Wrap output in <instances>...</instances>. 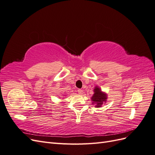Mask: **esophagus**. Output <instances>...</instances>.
I'll list each match as a JSON object with an SVG mask.
<instances>
[{
    "mask_svg": "<svg viewBox=\"0 0 155 155\" xmlns=\"http://www.w3.org/2000/svg\"><path fill=\"white\" fill-rule=\"evenodd\" d=\"M78 94H83V90H81V89H78Z\"/></svg>",
    "mask_w": 155,
    "mask_h": 155,
    "instance_id": "esophagus-1",
    "label": "esophagus"
}]
</instances>
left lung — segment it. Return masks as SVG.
Returning <instances> with one entry per match:
<instances>
[{
	"instance_id": "8db88e82",
	"label": "left lung",
	"mask_w": 155,
	"mask_h": 155,
	"mask_svg": "<svg viewBox=\"0 0 155 155\" xmlns=\"http://www.w3.org/2000/svg\"><path fill=\"white\" fill-rule=\"evenodd\" d=\"M94 94L92 97V101L93 104H95L96 107H100L101 105L104 104V101H106L107 95L103 93L100 88L98 87H96L94 90Z\"/></svg>"
}]
</instances>
